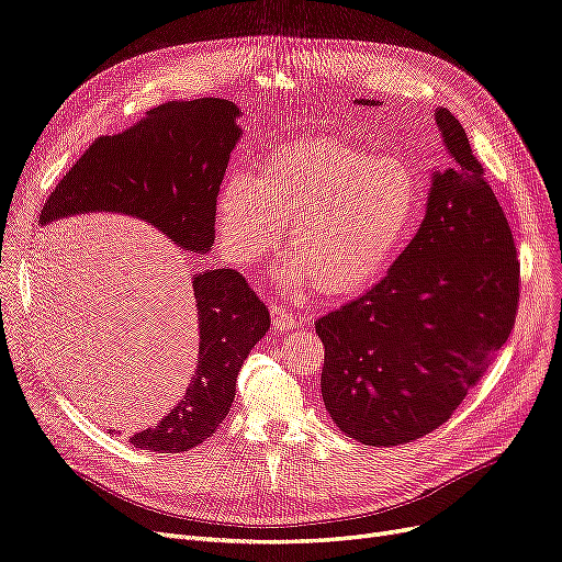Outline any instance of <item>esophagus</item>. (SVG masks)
<instances>
[{
    "mask_svg": "<svg viewBox=\"0 0 562 562\" xmlns=\"http://www.w3.org/2000/svg\"><path fill=\"white\" fill-rule=\"evenodd\" d=\"M271 322H273V328H278L280 333H289V330H294L299 326L301 319L296 314H291L286 307L273 305L271 307Z\"/></svg>",
    "mask_w": 562,
    "mask_h": 562,
    "instance_id": "34e87169",
    "label": "esophagus"
}]
</instances>
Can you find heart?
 I'll list each match as a JSON object with an SVG mask.
<instances>
[{"instance_id": "obj_1", "label": "heart", "mask_w": 562, "mask_h": 562, "mask_svg": "<svg viewBox=\"0 0 562 562\" xmlns=\"http://www.w3.org/2000/svg\"><path fill=\"white\" fill-rule=\"evenodd\" d=\"M420 209L423 179L406 156L328 137L278 146L257 179L229 175L215 225L227 257L248 266L273 255L291 223V278L324 299H353L387 273Z\"/></svg>"}]
</instances>
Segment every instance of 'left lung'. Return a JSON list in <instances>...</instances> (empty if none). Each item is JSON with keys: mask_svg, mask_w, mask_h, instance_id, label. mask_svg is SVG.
Returning a JSON list of instances; mask_svg holds the SVG:
<instances>
[{"mask_svg": "<svg viewBox=\"0 0 562 562\" xmlns=\"http://www.w3.org/2000/svg\"><path fill=\"white\" fill-rule=\"evenodd\" d=\"M436 126L443 169L418 234L368 294L314 324L324 404L364 446L441 427L517 322L521 276L503 206L452 112L438 110Z\"/></svg>", "mask_w": 562, "mask_h": 562, "instance_id": "obj_1", "label": "left lung"}]
</instances>
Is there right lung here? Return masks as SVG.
<instances>
[{
  "instance_id": "right-lung-1",
  "label": "right lung",
  "mask_w": 562,
  "mask_h": 562,
  "mask_svg": "<svg viewBox=\"0 0 562 562\" xmlns=\"http://www.w3.org/2000/svg\"><path fill=\"white\" fill-rule=\"evenodd\" d=\"M238 108L225 99L169 101L137 126L93 139L43 204L55 217L114 211L151 223L181 250L209 252L215 198L240 137ZM200 322V364L179 404L154 427L131 436L151 452H188L221 427L236 395L243 360L268 333L271 314L234 268L192 278Z\"/></svg>"
}]
</instances>
